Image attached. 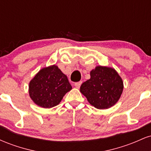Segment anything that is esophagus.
Instances as JSON below:
<instances>
[{"label": "esophagus", "instance_id": "esophagus-1", "mask_svg": "<svg viewBox=\"0 0 151 151\" xmlns=\"http://www.w3.org/2000/svg\"><path fill=\"white\" fill-rule=\"evenodd\" d=\"M81 84H82V81H78V82H76L75 84H74V86H75L76 87L79 89V88L80 87Z\"/></svg>", "mask_w": 151, "mask_h": 151}]
</instances>
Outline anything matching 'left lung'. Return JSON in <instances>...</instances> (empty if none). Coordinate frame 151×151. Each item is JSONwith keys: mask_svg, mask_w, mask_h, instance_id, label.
I'll return each instance as SVG.
<instances>
[{"mask_svg": "<svg viewBox=\"0 0 151 151\" xmlns=\"http://www.w3.org/2000/svg\"><path fill=\"white\" fill-rule=\"evenodd\" d=\"M91 78L81 85L80 91L90 104L99 109H109L118 101L122 93V79L115 70L98 66L90 72Z\"/></svg>", "mask_w": 151, "mask_h": 151, "instance_id": "left-lung-1", "label": "left lung"}]
</instances>
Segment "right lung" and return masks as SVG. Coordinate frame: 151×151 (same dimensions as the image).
<instances>
[{
    "label": "right lung",
    "instance_id": "1",
    "mask_svg": "<svg viewBox=\"0 0 151 151\" xmlns=\"http://www.w3.org/2000/svg\"><path fill=\"white\" fill-rule=\"evenodd\" d=\"M71 89L72 86L67 76L55 65L41 70L29 84V93L32 101L47 109L59 104Z\"/></svg>",
    "mask_w": 151,
    "mask_h": 151
}]
</instances>
